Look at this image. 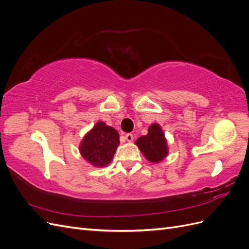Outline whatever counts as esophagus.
<instances>
[{"instance_id": "1", "label": "esophagus", "mask_w": 249, "mask_h": 249, "mask_svg": "<svg viewBox=\"0 0 249 249\" xmlns=\"http://www.w3.org/2000/svg\"><path fill=\"white\" fill-rule=\"evenodd\" d=\"M125 139H126V141H129V142L133 141V139H134V136H133V134H131V133H129V134H126V135H125Z\"/></svg>"}]
</instances>
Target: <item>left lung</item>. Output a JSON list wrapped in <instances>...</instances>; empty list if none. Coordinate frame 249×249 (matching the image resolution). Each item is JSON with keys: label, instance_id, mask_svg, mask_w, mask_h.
<instances>
[{"label": "left lung", "instance_id": "8db88e82", "mask_svg": "<svg viewBox=\"0 0 249 249\" xmlns=\"http://www.w3.org/2000/svg\"><path fill=\"white\" fill-rule=\"evenodd\" d=\"M136 144L146 159L153 163L160 162L167 155L166 140L161 126L154 124L148 127V133L136 140Z\"/></svg>", "mask_w": 249, "mask_h": 249}]
</instances>
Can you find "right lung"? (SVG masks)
Segmentation results:
<instances>
[{
    "label": "right lung",
    "mask_w": 249,
    "mask_h": 249,
    "mask_svg": "<svg viewBox=\"0 0 249 249\" xmlns=\"http://www.w3.org/2000/svg\"><path fill=\"white\" fill-rule=\"evenodd\" d=\"M119 145V135L114 127L97 123L83 139L80 152L84 159L94 166L108 165Z\"/></svg>",
    "instance_id": "obj_1"
}]
</instances>
